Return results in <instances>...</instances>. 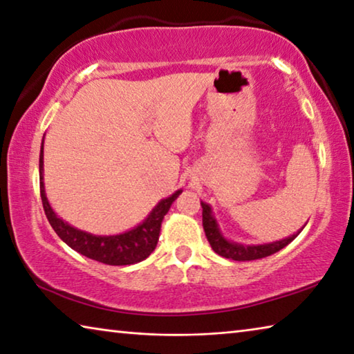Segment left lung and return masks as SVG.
<instances>
[{
	"mask_svg": "<svg viewBox=\"0 0 354 354\" xmlns=\"http://www.w3.org/2000/svg\"><path fill=\"white\" fill-rule=\"evenodd\" d=\"M202 205V225H204L205 230V236L213 251L219 254L221 257L230 259V260H257V259H263L268 257L271 254H274L277 251H281L282 248H286L288 243H292L297 236L299 235V232L304 229V225L301 227L298 232H295L293 235H288L286 239L277 240V241H271V243H262V245H243V243L225 239L221 227L216 221L215 215H213V208L210 204L201 201Z\"/></svg>",
	"mask_w": 354,
	"mask_h": 354,
	"instance_id": "left-lung-1",
	"label": "left lung"
}]
</instances>
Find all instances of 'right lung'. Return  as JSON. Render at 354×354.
<instances>
[{"label":"right lung","mask_w":354,"mask_h":354,"mask_svg":"<svg viewBox=\"0 0 354 354\" xmlns=\"http://www.w3.org/2000/svg\"><path fill=\"white\" fill-rule=\"evenodd\" d=\"M39 180L40 198H42L45 215L57 236L66 245L71 246L73 251L106 265H131L147 259L156 248V243H158L161 221H163L166 213L169 212L172 202L182 193V189H177L169 198L161 199L152 208L147 218L130 230L115 235H94L86 230L73 227V225L57 216L56 212L51 208L44 183V139L39 155Z\"/></svg>","instance_id":"right-lung-1"}]
</instances>
